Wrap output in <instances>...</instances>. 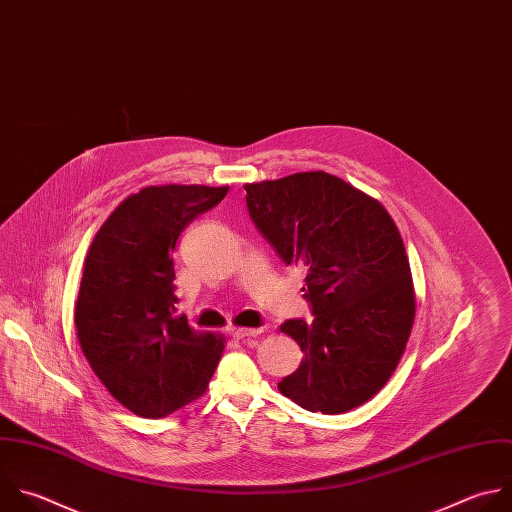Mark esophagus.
<instances>
[{
  "label": "esophagus",
  "mask_w": 512,
  "mask_h": 512,
  "mask_svg": "<svg viewBox=\"0 0 512 512\" xmlns=\"http://www.w3.org/2000/svg\"><path fill=\"white\" fill-rule=\"evenodd\" d=\"M233 337L237 339H245V337H255L261 333V327H233L231 329Z\"/></svg>",
  "instance_id": "obj_1"
}]
</instances>
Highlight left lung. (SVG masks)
I'll list each match as a JSON object with an SVG mask.
<instances>
[{
	"instance_id": "left-lung-1",
	"label": "left lung",
	"mask_w": 512,
	"mask_h": 512,
	"mask_svg": "<svg viewBox=\"0 0 512 512\" xmlns=\"http://www.w3.org/2000/svg\"><path fill=\"white\" fill-rule=\"evenodd\" d=\"M247 209L287 265L305 271L313 321L281 331L303 352L277 388L309 412L342 414L376 396L402 360L416 295L388 211L323 170L245 185Z\"/></svg>"
}]
</instances>
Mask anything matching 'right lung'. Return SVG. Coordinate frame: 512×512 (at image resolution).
I'll use <instances>...</instances> for the list:
<instances>
[{"mask_svg":"<svg viewBox=\"0 0 512 512\" xmlns=\"http://www.w3.org/2000/svg\"><path fill=\"white\" fill-rule=\"evenodd\" d=\"M229 187L162 185L124 199L84 259L74 309L80 348L106 390L142 418L205 394L225 337L195 331L175 303L177 239Z\"/></svg>","mask_w":512,"mask_h":512,"instance_id":"right-lung-1","label":"right lung"}]
</instances>
